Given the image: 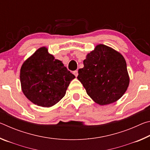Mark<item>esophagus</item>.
<instances>
[{"label": "esophagus", "mask_w": 150, "mask_h": 150, "mask_svg": "<svg viewBox=\"0 0 150 150\" xmlns=\"http://www.w3.org/2000/svg\"><path fill=\"white\" fill-rule=\"evenodd\" d=\"M73 74H74V75H75V77H77V75H78V71H77V70H76V71H73Z\"/></svg>", "instance_id": "1"}]
</instances>
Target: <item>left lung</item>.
<instances>
[{
    "instance_id": "1",
    "label": "left lung",
    "mask_w": 150,
    "mask_h": 150,
    "mask_svg": "<svg viewBox=\"0 0 150 150\" xmlns=\"http://www.w3.org/2000/svg\"><path fill=\"white\" fill-rule=\"evenodd\" d=\"M83 64L77 79L95 103L100 105L115 103L126 92L130 79L126 61L120 53L98 45L87 55Z\"/></svg>"
}]
</instances>
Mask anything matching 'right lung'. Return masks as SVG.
<instances>
[{
	"instance_id": "obj_1",
	"label": "right lung",
	"mask_w": 150,
	"mask_h": 150,
	"mask_svg": "<svg viewBox=\"0 0 150 150\" xmlns=\"http://www.w3.org/2000/svg\"><path fill=\"white\" fill-rule=\"evenodd\" d=\"M20 78L22 92L31 102L50 107L65 96L70 82L75 77L43 47L23 63Z\"/></svg>"
}]
</instances>
